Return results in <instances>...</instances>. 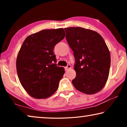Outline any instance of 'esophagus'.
<instances>
[{
  "instance_id": "obj_1",
  "label": "esophagus",
  "mask_w": 127,
  "mask_h": 127,
  "mask_svg": "<svg viewBox=\"0 0 127 127\" xmlns=\"http://www.w3.org/2000/svg\"><path fill=\"white\" fill-rule=\"evenodd\" d=\"M72 68V66H71V65H70V64H69V65H68L67 66H66V67H65V70H68L69 69H70V68Z\"/></svg>"
}]
</instances>
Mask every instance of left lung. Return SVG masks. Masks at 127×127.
I'll use <instances>...</instances> for the list:
<instances>
[{
	"label": "left lung",
	"mask_w": 127,
	"mask_h": 127,
	"mask_svg": "<svg viewBox=\"0 0 127 127\" xmlns=\"http://www.w3.org/2000/svg\"><path fill=\"white\" fill-rule=\"evenodd\" d=\"M66 40L75 58L74 87L86 94L100 91L108 78L110 54L102 36L82 27H67Z\"/></svg>",
	"instance_id": "1"
}]
</instances>
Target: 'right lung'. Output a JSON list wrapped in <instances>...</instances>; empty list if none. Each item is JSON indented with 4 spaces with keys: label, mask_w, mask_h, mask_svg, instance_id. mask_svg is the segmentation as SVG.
I'll list each match as a JSON object with an SVG mask.
<instances>
[{
    "label": "right lung",
    "mask_w": 127,
    "mask_h": 127,
    "mask_svg": "<svg viewBox=\"0 0 127 127\" xmlns=\"http://www.w3.org/2000/svg\"><path fill=\"white\" fill-rule=\"evenodd\" d=\"M63 29L43 30L28 36L17 58L21 85L30 96L46 98L57 91L64 69L57 65L53 49L65 37Z\"/></svg>",
    "instance_id": "right-lung-1"
}]
</instances>
